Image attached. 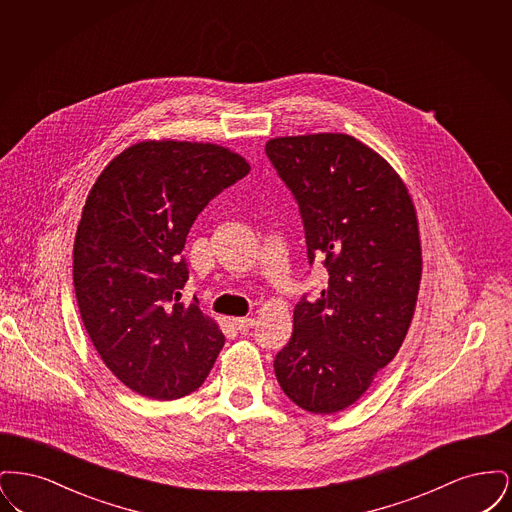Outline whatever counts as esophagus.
Listing matches in <instances>:
<instances>
[{
	"label": "esophagus",
	"instance_id": "obj_1",
	"mask_svg": "<svg viewBox=\"0 0 512 512\" xmlns=\"http://www.w3.org/2000/svg\"><path fill=\"white\" fill-rule=\"evenodd\" d=\"M232 322H234V326H236L242 334H245L249 328H253V326H255V318L251 317L234 318Z\"/></svg>",
	"mask_w": 512,
	"mask_h": 512
}]
</instances>
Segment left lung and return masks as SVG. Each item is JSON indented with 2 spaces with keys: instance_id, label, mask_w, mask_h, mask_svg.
Returning a JSON list of instances; mask_svg holds the SVG:
<instances>
[{
  "instance_id": "8db88e82",
  "label": "left lung",
  "mask_w": 512,
  "mask_h": 512,
  "mask_svg": "<svg viewBox=\"0 0 512 512\" xmlns=\"http://www.w3.org/2000/svg\"><path fill=\"white\" fill-rule=\"evenodd\" d=\"M265 151L299 205L309 265L328 270L318 299L303 295L293 309L276 380L297 407L338 413L411 326L422 274L413 199L386 159L347 134L272 138Z\"/></svg>"
}]
</instances>
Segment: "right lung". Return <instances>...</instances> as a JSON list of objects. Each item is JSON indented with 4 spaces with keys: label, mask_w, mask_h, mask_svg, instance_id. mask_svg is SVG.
<instances>
[{
    "label": "right lung",
    "mask_w": 512,
    "mask_h": 512,
    "mask_svg": "<svg viewBox=\"0 0 512 512\" xmlns=\"http://www.w3.org/2000/svg\"><path fill=\"white\" fill-rule=\"evenodd\" d=\"M242 155L197 142H140L99 174L76 230L73 280L84 328L105 366L149 399L197 390L224 336L188 282V232L207 203L249 172Z\"/></svg>",
    "instance_id": "obj_1"
}]
</instances>
